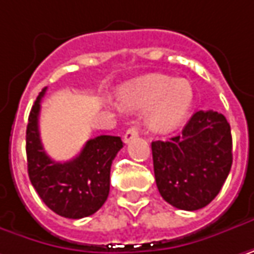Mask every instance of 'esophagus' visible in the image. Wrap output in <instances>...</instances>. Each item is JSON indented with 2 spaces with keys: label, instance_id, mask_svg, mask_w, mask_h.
Masks as SVG:
<instances>
[{
  "label": "esophagus",
  "instance_id": "obj_1",
  "mask_svg": "<svg viewBox=\"0 0 254 254\" xmlns=\"http://www.w3.org/2000/svg\"><path fill=\"white\" fill-rule=\"evenodd\" d=\"M138 133H139V130H138V127H132L127 129V132H125V135H124V141L127 142H130L135 136H138Z\"/></svg>",
  "mask_w": 254,
  "mask_h": 254
}]
</instances>
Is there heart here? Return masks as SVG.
<instances>
[{"label":"heart","instance_id":"obj_1","mask_svg":"<svg viewBox=\"0 0 254 254\" xmlns=\"http://www.w3.org/2000/svg\"><path fill=\"white\" fill-rule=\"evenodd\" d=\"M119 100L129 111H145L148 127L165 133L178 127L194 103V89L184 79L151 74L127 83L119 90Z\"/></svg>","mask_w":254,"mask_h":254}]
</instances>
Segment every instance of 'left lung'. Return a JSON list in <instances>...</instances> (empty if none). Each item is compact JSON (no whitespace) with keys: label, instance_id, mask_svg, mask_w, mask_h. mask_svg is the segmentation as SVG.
<instances>
[{"label":"left lung","instance_id":"8db88e82","mask_svg":"<svg viewBox=\"0 0 254 254\" xmlns=\"http://www.w3.org/2000/svg\"><path fill=\"white\" fill-rule=\"evenodd\" d=\"M151 148L159 194L187 211L216 198L233 162L230 125L214 111L195 112L180 135L154 141Z\"/></svg>","mask_w":254,"mask_h":254}]
</instances>
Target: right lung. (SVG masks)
<instances>
[{
    "instance_id": "right-lung-1",
    "label": "right lung",
    "mask_w": 254,
    "mask_h": 254,
    "mask_svg": "<svg viewBox=\"0 0 254 254\" xmlns=\"http://www.w3.org/2000/svg\"><path fill=\"white\" fill-rule=\"evenodd\" d=\"M40 92L28 116L25 151L28 177L43 202L66 218L92 216L105 204L111 187V167L124 143L119 136L100 135L89 139L80 154L66 162H56L43 148L38 130Z\"/></svg>"
}]
</instances>
